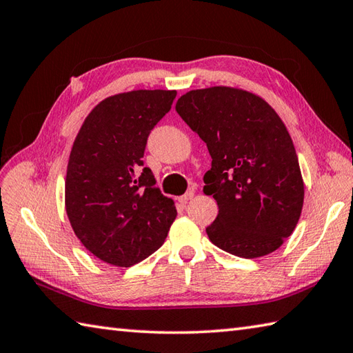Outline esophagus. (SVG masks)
Wrapping results in <instances>:
<instances>
[{
  "label": "esophagus",
  "instance_id": "34e87169",
  "mask_svg": "<svg viewBox=\"0 0 353 353\" xmlns=\"http://www.w3.org/2000/svg\"><path fill=\"white\" fill-rule=\"evenodd\" d=\"M192 197H194V191H188V192H185L183 196L179 197V202H181L182 205H185V203H188Z\"/></svg>",
  "mask_w": 353,
  "mask_h": 353
}]
</instances>
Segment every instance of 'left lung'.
I'll use <instances>...</instances> for the list:
<instances>
[{"label": "left lung", "mask_w": 353, "mask_h": 353, "mask_svg": "<svg viewBox=\"0 0 353 353\" xmlns=\"http://www.w3.org/2000/svg\"><path fill=\"white\" fill-rule=\"evenodd\" d=\"M176 112L212 159L203 177V192L219 205L210 240L243 259L279 250L299 223L305 182L277 112L260 96L225 85L191 90Z\"/></svg>", "instance_id": "8db88e82"}]
</instances>
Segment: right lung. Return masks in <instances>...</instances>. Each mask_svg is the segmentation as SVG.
<instances>
[{
	"instance_id": "add662e5",
	"label": "right lung",
	"mask_w": 353,
	"mask_h": 353,
	"mask_svg": "<svg viewBox=\"0 0 353 353\" xmlns=\"http://www.w3.org/2000/svg\"><path fill=\"white\" fill-rule=\"evenodd\" d=\"M176 90H133L101 101L82 122L67 165L65 211L87 250L130 268L157 251L177 216L143 167L150 131Z\"/></svg>"
}]
</instances>
